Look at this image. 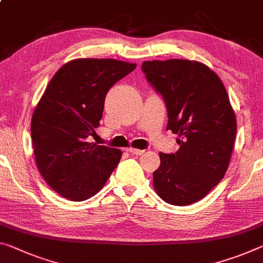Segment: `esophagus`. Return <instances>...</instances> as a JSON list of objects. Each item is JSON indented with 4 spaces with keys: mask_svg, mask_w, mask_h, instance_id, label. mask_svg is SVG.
<instances>
[{
    "mask_svg": "<svg viewBox=\"0 0 263 263\" xmlns=\"http://www.w3.org/2000/svg\"><path fill=\"white\" fill-rule=\"evenodd\" d=\"M127 152H130L132 154H136V156H141V154H143L145 151H144V149H138V148L130 147V148H127Z\"/></svg>",
    "mask_w": 263,
    "mask_h": 263,
    "instance_id": "34e87169",
    "label": "esophagus"
}]
</instances>
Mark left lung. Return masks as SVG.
Here are the masks:
<instances>
[{
  "mask_svg": "<svg viewBox=\"0 0 263 263\" xmlns=\"http://www.w3.org/2000/svg\"><path fill=\"white\" fill-rule=\"evenodd\" d=\"M141 70L167 109V130L179 149L160 153L153 172L158 195L174 206L205 198L226 173L236 135V119L218 74L187 60L144 62Z\"/></svg>",
  "mask_w": 263,
  "mask_h": 263,
  "instance_id": "1",
  "label": "left lung"
}]
</instances>
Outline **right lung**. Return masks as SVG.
I'll use <instances>...</instances> for the list:
<instances>
[{
    "label": "right lung",
    "instance_id": "right-lung-1",
    "mask_svg": "<svg viewBox=\"0 0 263 263\" xmlns=\"http://www.w3.org/2000/svg\"><path fill=\"white\" fill-rule=\"evenodd\" d=\"M137 64L82 58L55 73L31 119L36 164L61 197L82 201L97 194L122 158V151L86 141L102 119L105 96Z\"/></svg>",
    "mask_w": 263,
    "mask_h": 263
}]
</instances>
